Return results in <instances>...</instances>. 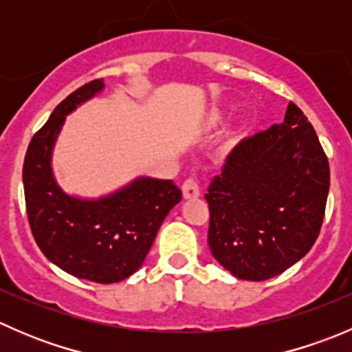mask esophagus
Segmentation results:
<instances>
[{
  "instance_id": "1",
  "label": "esophagus",
  "mask_w": 352,
  "mask_h": 352,
  "mask_svg": "<svg viewBox=\"0 0 352 352\" xmlns=\"http://www.w3.org/2000/svg\"><path fill=\"white\" fill-rule=\"evenodd\" d=\"M182 192L186 199H196V197H199V194H201V190H199V186H197L196 180L187 179L186 182L182 184Z\"/></svg>"
}]
</instances>
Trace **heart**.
<instances>
[{
	"label": "heart",
	"instance_id": "1",
	"mask_svg": "<svg viewBox=\"0 0 352 352\" xmlns=\"http://www.w3.org/2000/svg\"><path fill=\"white\" fill-rule=\"evenodd\" d=\"M212 120H218V113H214V116H212Z\"/></svg>",
	"mask_w": 352,
	"mask_h": 352
}]
</instances>
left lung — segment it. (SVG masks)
<instances>
[{
  "instance_id": "8db88e82",
  "label": "left lung",
  "mask_w": 352,
  "mask_h": 352,
  "mask_svg": "<svg viewBox=\"0 0 352 352\" xmlns=\"http://www.w3.org/2000/svg\"><path fill=\"white\" fill-rule=\"evenodd\" d=\"M329 186L327 155L289 102L285 122L240 141L209 186L212 257L239 279L281 274L314 247Z\"/></svg>"
}]
</instances>
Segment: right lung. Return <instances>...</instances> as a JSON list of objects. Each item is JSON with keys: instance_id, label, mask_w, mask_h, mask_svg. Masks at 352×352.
I'll use <instances>...</instances> for the list:
<instances>
[{"instance_id": "add662e5", "label": "right lung", "mask_w": 352, "mask_h": 352, "mask_svg": "<svg viewBox=\"0 0 352 352\" xmlns=\"http://www.w3.org/2000/svg\"><path fill=\"white\" fill-rule=\"evenodd\" d=\"M102 90V78L74 90L34 134L23 162V190L32 235L42 254L74 278L110 285L141 267L182 190L173 180L151 177L100 199L69 196L58 186L51 166L56 138L67 113Z\"/></svg>"}]
</instances>
